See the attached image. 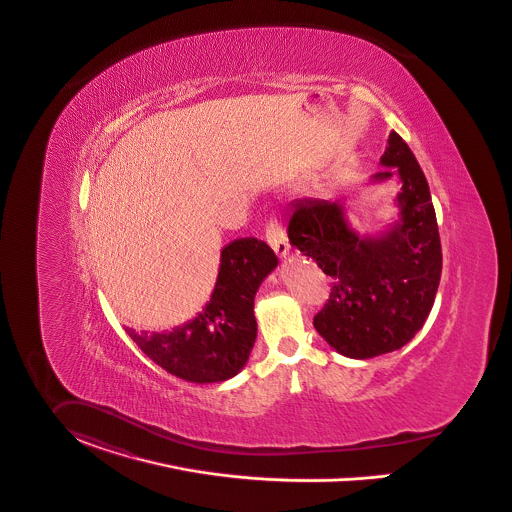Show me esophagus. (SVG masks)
Listing matches in <instances>:
<instances>
[{
    "mask_svg": "<svg viewBox=\"0 0 512 512\" xmlns=\"http://www.w3.org/2000/svg\"><path fill=\"white\" fill-rule=\"evenodd\" d=\"M266 239L270 242L273 252L277 254V258H281V260L287 258V254H289L287 235H285V231H283L275 221L268 223V227H266Z\"/></svg>",
    "mask_w": 512,
    "mask_h": 512,
    "instance_id": "obj_1",
    "label": "esophagus"
}]
</instances>
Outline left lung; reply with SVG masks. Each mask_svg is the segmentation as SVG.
<instances>
[{
  "mask_svg": "<svg viewBox=\"0 0 512 512\" xmlns=\"http://www.w3.org/2000/svg\"><path fill=\"white\" fill-rule=\"evenodd\" d=\"M371 176L394 174L398 219L375 235H359L345 200H299L289 221V242L330 275L332 293L314 316L324 341L349 359H373L404 347L423 328L439 289L443 252L427 178L408 143L390 132Z\"/></svg>",
  "mask_w": 512,
  "mask_h": 512,
  "instance_id": "left-lung-1",
  "label": "left lung"
}]
</instances>
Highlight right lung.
<instances>
[{
	"label": "right lung",
	"instance_id": "right-lung-1",
	"mask_svg": "<svg viewBox=\"0 0 512 512\" xmlns=\"http://www.w3.org/2000/svg\"><path fill=\"white\" fill-rule=\"evenodd\" d=\"M275 268L277 256L266 242L235 240L221 250L215 287L202 312L167 332H126L167 373L196 384L225 382L248 363L258 334L254 297Z\"/></svg>",
	"mask_w": 512,
	"mask_h": 512
}]
</instances>
